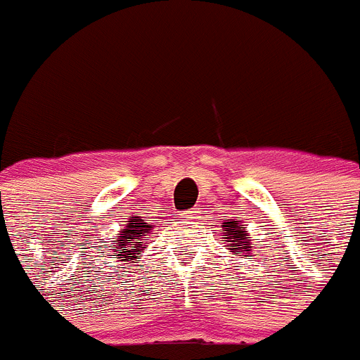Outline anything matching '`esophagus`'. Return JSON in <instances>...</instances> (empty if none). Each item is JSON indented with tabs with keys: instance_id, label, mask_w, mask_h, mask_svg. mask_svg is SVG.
Listing matches in <instances>:
<instances>
[{
	"instance_id": "esophagus-1",
	"label": "esophagus",
	"mask_w": 360,
	"mask_h": 360,
	"mask_svg": "<svg viewBox=\"0 0 360 360\" xmlns=\"http://www.w3.org/2000/svg\"><path fill=\"white\" fill-rule=\"evenodd\" d=\"M198 209H191V211H184L182 212V216L186 219H195V218H198Z\"/></svg>"
}]
</instances>
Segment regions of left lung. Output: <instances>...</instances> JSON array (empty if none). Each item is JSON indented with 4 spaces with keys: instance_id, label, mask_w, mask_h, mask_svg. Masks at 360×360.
<instances>
[{
    "instance_id": "left-lung-1",
    "label": "left lung",
    "mask_w": 360,
    "mask_h": 360,
    "mask_svg": "<svg viewBox=\"0 0 360 360\" xmlns=\"http://www.w3.org/2000/svg\"><path fill=\"white\" fill-rule=\"evenodd\" d=\"M224 227L227 229V232H225V236H227L225 241H232V245H229V247H231V252L243 250L245 254H250L252 243H250V240H247V231H245L243 225L236 224V221H227Z\"/></svg>"
}]
</instances>
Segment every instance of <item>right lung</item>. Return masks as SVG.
Here are the masks:
<instances>
[{
    "label": "right lung",
    "mask_w": 360,
    "mask_h": 360,
    "mask_svg": "<svg viewBox=\"0 0 360 360\" xmlns=\"http://www.w3.org/2000/svg\"><path fill=\"white\" fill-rule=\"evenodd\" d=\"M153 225L144 224L142 219H139V216H135L133 219H129V224L126 225V229H122V234L119 236V243L115 247H111L110 250H113V254L119 257H124L120 262H129V259H136L139 254L142 252V241L151 232Z\"/></svg>",
    "instance_id": "add662e5"
}]
</instances>
